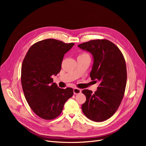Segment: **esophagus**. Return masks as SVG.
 <instances>
[{"label": "esophagus", "instance_id": "34e87169", "mask_svg": "<svg viewBox=\"0 0 146 146\" xmlns=\"http://www.w3.org/2000/svg\"><path fill=\"white\" fill-rule=\"evenodd\" d=\"M81 92H82V90L79 88H76L73 89V92H74V94H75V95H77V94L81 93Z\"/></svg>", "mask_w": 146, "mask_h": 146}]
</instances>
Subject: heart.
Returning <instances> with one entry per match:
<instances>
[{
	"mask_svg": "<svg viewBox=\"0 0 146 146\" xmlns=\"http://www.w3.org/2000/svg\"><path fill=\"white\" fill-rule=\"evenodd\" d=\"M85 54H86V53H83L82 54H81V55H85Z\"/></svg>",
	"mask_w": 146,
	"mask_h": 146,
	"instance_id": "heart-1",
	"label": "heart"
}]
</instances>
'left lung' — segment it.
<instances>
[{
  "label": "left lung",
  "instance_id": "left-lung-1",
  "mask_svg": "<svg viewBox=\"0 0 146 146\" xmlns=\"http://www.w3.org/2000/svg\"><path fill=\"white\" fill-rule=\"evenodd\" d=\"M78 47L93 55L90 76L99 83L94 94L88 89L82 90L86 97L82 111L92 121H105L115 113L124 95L127 78L125 58L117 46L108 40H90Z\"/></svg>",
  "mask_w": 146,
  "mask_h": 146
}]
</instances>
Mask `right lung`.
<instances>
[{
	"label": "right lung",
	"mask_w": 146,
	"mask_h": 146,
	"mask_svg": "<svg viewBox=\"0 0 146 146\" xmlns=\"http://www.w3.org/2000/svg\"><path fill=\"white\" fill-rule=\"evenodd\" d=\"M74 43L46 39L34 44L27 52L21 68V84L26 100L39 117L50 120L59 116L73 89L59 88L52 75L61 70L64 54Z\"/></svg>",
	"instance_id": "add662e5"
}]
</instances>
